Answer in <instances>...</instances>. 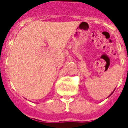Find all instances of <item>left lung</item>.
<instances>
[{
  "label": "left lung",
  "instance_id": "obj_1",
  "mask_svg": "<svg viewBox=\"0 0 128 128\" xmlns=\"http://www.w3.org/2000/svg\"><path fill=\"white\" fill-rule=\"evenodd\" d=\"M112 93H113V92H112Z\"/></svg>",
  "mask_w": 128,
  "mask_h": 128
}]
</instances>
